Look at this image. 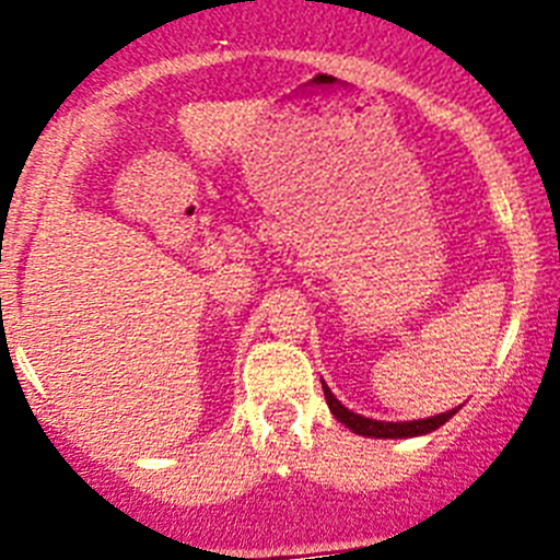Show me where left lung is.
<instances>
[{"instance_id": "1", "label": "left lung", "mask_w": 560, "mask_h": 560, "mask_svg": "<svg viewBox=\"0 0 560 560\" xmlns=\"http://www.w3.org/2000/svg\"><path fill=\"white\" fill-rule=\"evenodd\" d=\"M325 389V400H328L330 412L336 415L339 423H345L348 429H353L355 434H364V438H415V434H429L434 429H440L452 418L457 409L452 412H443V415H434V418H423V420H409V423H387V420H373V418H364V415H355L350 412L348 407H341V400L334 398L328 387L323 384Z\"/></svg>"}]
</instances>
